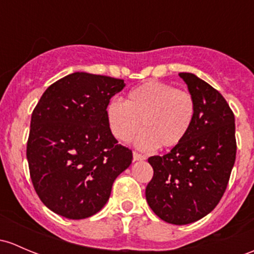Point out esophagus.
I'll return each mask as SVG.
<instances>
[{
	"instance_id": "1",
	"label": "esophagus",
	"mask_w": 254,
	"mask_h": 254,
	"mask_svg": "<svg viewBox=\"0 0 254 254\" xmlns=\"http://www.w3.org/2000/svg\"><path fill=\"white\" fill-rule=\"evenodd\" d=\"M132 157H134V161H145L146 159V156H143V154L138 153V152H134L132 153Z\"/></svg>"
}]
</instances>
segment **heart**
<instances>
[{
	"label": "heart",
	"mask_w": 254,
	"mask_h": 254,
	"mask_svg": "<svg viewBox=\"0 0 254 254\" xmlns=\"http://www.w3.org/2000/svg\"><path fill=\"white\" fill-rule=\"evenodd\" d=\"M194 111V100L189 91L148 81L127 93L125 103L111 101L107 119L112 134L122 142L131 141L142 127L145 131L137 138L138 147L173 148L188 136Z\"/></svg>",
	"instance_id": "obj_1"
}]
</instances>
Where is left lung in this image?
<instances>
[{
  "label": "left lung",
  "instance_id": "8db88e82",
  "mask_svg": "<svg viewBox=\"0 0 254 254\" xmlns=\"http://www.w3.org/2000/svg\"><path fill=\"white\" fill-rule=\"evenodd\" d=\"M196 105L185 140L164 156H152L146 199L162 220L185 225L212 212L228 188L236 159L235 116L225 98L204 80L179 73Z\"/></svg>",
  "mask_w": 254,
  "mask_h": 254
}]
</instances>
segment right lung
I'll use <instances>...</instances> for the list:
<instances>
[{
  "instance_id": "1",
  "label": "right lung",
  "mask_w": 254,
  "mask_h": 254,
  "mask_svg": "<svg viewBox=\"0 0 254 254\" xmlns=\"http://www.w3.org/2000/svg\"><path fill=\"white\" fill-rule=\"evenodd\" d=\"M123 79L73 73L53 82L31 114L26 143L31 183L41 202L68 219L100 212L132 161L109 127L107 106Z\"/></svg>"
}]
</instances>
